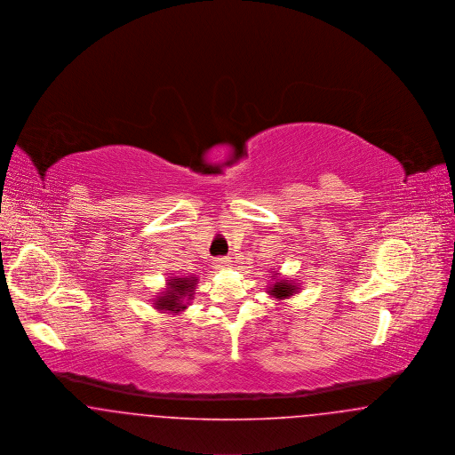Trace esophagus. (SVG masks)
<instances>
[{"mask_svg": "<svg viewBox=\"0 0 455 455\" xmlns=\"http://www.w3.org/2000/svg\"><path fill=\"white\" fill-rule=\"evenodd\" d=\"M230 264V258H227V256H220L215 259V266L217 267H227Z\"/></svg>", "mask_w": 455, "mask_h": 455, "instance_id": "obj_1", "label": "esophagus"}]
</instances>
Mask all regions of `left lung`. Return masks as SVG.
<instances>
[{
    "label": "left lung",
    "instance_id": "left-lung-1",
    "mask_svg": "<svg viewBox=\"0 0 455 455\" xmlns=\"http://www.w3.org/2000/svg\"><path fill=\"white\" fill-rule=\"evenodd\" d=\"M295 291V288L290 283H276L275 288H271V295H275L276 299H286Z\"/></svg>",
    "mask_w": 455,
    "mask_h": 455
}]
</instances>
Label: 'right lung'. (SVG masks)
<instances>
[{
	"mask_svg": "<svg viewBox=\"0 0 455 455\" xmlns=\"http://www.w3.org/2000/svg\"><path fill=\"white\" fill-rule=\"evenodd\" d=\"M196 280H189V278H177V280H173L171 284V293L169 295H165V297H160V300L156 302L158 305V308H167V310H173V308H186V307H180L179 305V299H180V295L184 297L186 293H189L191 290H193V286H195Z\"/></svg>",
	"mask_w": 455,
	"mask_h": 455,
	"instance_id": "1",
	"label": "right lung"
}]
</instances>
